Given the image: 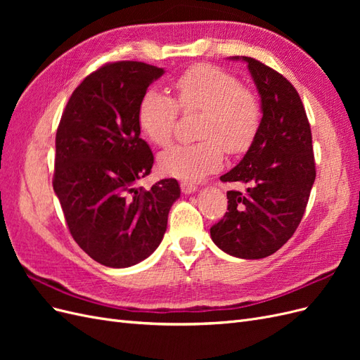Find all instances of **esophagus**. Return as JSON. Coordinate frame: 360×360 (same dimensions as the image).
Masks as SVG:
<instances>
[{
	"instance_id": "1",
	"label": "esophagus",
	"mask_w": 360,
	"mask_h": 360,
	"mask_svg": "<svg viewBox=\"0 0 360 360\" xmlns=\"http://www.w3.org/2000/svg\"><path fill=\"white\" fill-rule=\"evenodd\" d=\"M180 188H181V192H184V193H193L195 191L198 189L197 184L191 183V181H181L180 183Z\"/></svg>"
}]
</instances>
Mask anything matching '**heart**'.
Wrapping results in <instances>:
<instances>
[{
  "mask_svg": "<svg viewBox=\"0 0 360 360\" xmlns=\"http://www.w3.org/2000/svg\"><path fill=\"white\" fill-rule=\"evenodd\" d=\"M177 102L150 89L138 105V126L155 146H167L176 129L179 108L201 111L193 144H177L159 155V168L172 177L198 180L222 165L224 148L240 155L252 146L263 120L255 93L242 86L234 75L209 63L183 72L172 84Z\"/></svg>",
  "mask_w": 360,
  "mask_h": 360,
  "instance_id": "1",
  "label": "heart"
}]
</instances>
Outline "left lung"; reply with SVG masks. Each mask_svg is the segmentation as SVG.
Returning <instances> with one entry per match:
<instances>
[{
    "label": "left lung",
    "instance_id": "8db88e82",
    "mask_svg": "<svg viewBox=\"0 0 360 360\" xmlns=\"http://www.w3.org/2000/svg\"><path fill=\"white\" fill-rule=\"evenodd\" d=\"M263 120L246 155L222 181L243 184L228 191V212L210 228L214 245L228 255L264 258L284 246L299 226L315 180L311 126L300 96L281 73L250 57Z\"/></svg>",
    "mask_w": 360,
    "mask_h": 360
}]
</instances>
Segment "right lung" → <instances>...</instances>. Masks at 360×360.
<instances>
[{"label": "right lung", "mask_w": 360, "mask_h": 360, "mask_svg": "<svg viewBox=\"0 0 360 360\" xmlns=\"http://www.w3.org/2000/svg\"><path fill=\"white\" fill-rule=\"evenodd\" d=\"M163 73L141 61L105 64L76 86L57 129L53 191L75 242L106 267L153 254L180 197L176 179L135 188L155 160L139 138L138 105Z\"/></svg>", "instance_id": "add662e5"}]
</instances>
